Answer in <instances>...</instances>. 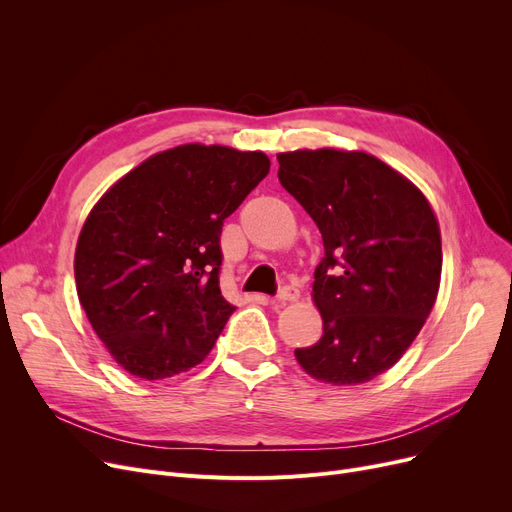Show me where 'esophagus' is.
Masks as SVG:
<instances>
[{
	"mask_svg": "<svg viewBox=\"0 0 512 512\" xmlns=\"http://www.w3.org/2000/svg\"><path fill=\"white\" fill-rule=\"evenodd\" d=\"M299 297H301L299 288H294V286H284V288L278 292L276 303H292V301H299Z\"/></svg>",
	"mask_w": 512,
	"mask_h": 512,
	"instance_id": "esophagus-1",
	"label": "esophagus"
}]
</instances>
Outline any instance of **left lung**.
I'll return each mask as SVG.
<instances>
[{
	"mask_svg": "<svg viewBox=\"0 0 512 512\" xmlns=\"http://www.w3.org/2000/svg\"><path fill=\"white\" fill-rule=\"evenodd\" d=\"M278 164L326 249L311 294L324 334L294 357L319 382L365 384L407 353L436 303L438 218L407 176L365 151L297 149Z\"/></svg>",
	"mask_w": 512,
	"mask_h": 512,
	"instance_id": "8db88e82",
	"label": "left lung"
}]
</instances>
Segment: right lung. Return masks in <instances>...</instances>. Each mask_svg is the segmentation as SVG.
I'll return each instance as SVG.
<instances>
[{
  "mask_svg": "<svg viewBox=\"0 0 512 512\" xmlns=\"http://www.w3.org/2000/svg\"><path fill=\"white\" fill-rule=\"evenodd\" d=\"M267 172L263 151L188 143L93 205L74 253L78 301L134 378L166 380L209 355L234 311L220 290L222 224Z\"/></svg>",
  "mask_w": 512,
  "mask_h": 512,
  "instance_id": "right-lung-1",
  "label": "right lung"
}]
</instances>
